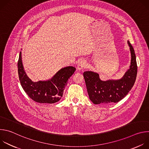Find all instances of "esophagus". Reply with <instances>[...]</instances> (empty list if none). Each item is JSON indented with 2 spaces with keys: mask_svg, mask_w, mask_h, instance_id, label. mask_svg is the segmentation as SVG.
Masks as SVG:
<instances>
[{
  "mask_svg": "<svg viewBox=\"0 0 149 149\" xmlns=\"http://www.w3.org/2000/svg\"><path fill=\"white\" fill-rule=\"evenodd\" d=\"M87 67V61L86 59H81V61L79 62L77 69L78 71H81L84 68H86Z\"/></svg>",
  "mask_w": 149,
  "mask_h": 149,
  "instance_id": "obj_1",
  "label": "esophagus"
}]
</instances>
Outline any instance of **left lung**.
<instances>
[{
	"mask_svg": "<svg viewBox=\"0 0 149 149\" xmlns=\"http://www.w3.org/2000/svg\"><path fill=\"white\" fill-rule=\"evenodd\" d=\"M131 52L130 68L122 78L117 80L101 81L97 73L86 71L83 73L90 100L95 104L118 102L127 95L136 81L137 65L134 50L128 40Z\"/></svg>",
	"mask_w": 149,
	"mask_h": 149,
	"instance_id": "8db88e82",
	"label": "left lung"
}]
</instances>
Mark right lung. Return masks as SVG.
I'll list each match as a JSON object with an SVG mask.
<instances>
[{
    "label": "right lung",
    "instance_id": "right-lung-1",
    "mask_svg": "<svg viewBox=\"0 0 149 149\" xmlns=\"http://www.w3.org/2000/svg\"><path fill=\"white\" fill-rule=\"evenodd\" d=\"M21 55L20 52L17 62L18 75L21 86L28 95L39 103L53 104L59 101L69 78L76 68L67 67L60 70L51 79L33 82L24 70Z\"/></svg>",
    "mask_w": 149,
    "mask_h": 149
}]
</instances>
